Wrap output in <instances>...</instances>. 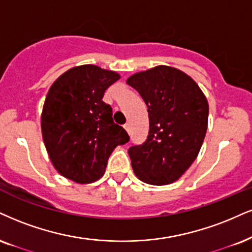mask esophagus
I'll use <instances>...</instances> for the list:
<instances>
[{
  "label": "esophagus",
  "mask_w": 252,
  "mask_h": 252,
  "mask_svg": "<svg viewBox=\"0 0 252 252\" xmlns=\"http://www.w3.org/2000/svg\"><path fill=\"white\" fill-rule=\"evenodd\" d=\"M124 128L126 129V132H127V133L131 132V125H129L128 123H127V124H125V125H124Z\"/></svg>",
  "instance_id": "esophagus-1"
}]
</instances>
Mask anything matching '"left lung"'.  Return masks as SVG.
<instances>
[{"label":"left lung","mask_w":252,"mask_h":252,"mask_svg":"<svg viewBox=\"0 0 252 252\" xmlns=\"http://www.w3.org/2000/svg\"><path fill=\"white\" fill-rule=\"evenodd\" d=\"M148 107L150 132L129 147L133 172L154 186L175 182L197 158L208 127L209 105L195 80L167 65L132 74L126 80Z\"/></svg>","instance_id":"1"}]
</instances>
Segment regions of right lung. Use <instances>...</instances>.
Instances as JSON below:
<instances>
[{
  "mask_svg": "<svg viewBox=\"0 0 252 252\" xmlns=\"http://www.w3.org/2000/svg\"><path fill=\"white\" fill-rule=\"evenodd\" d=\"M118 79L116 71L85 64L67 70L49 89L40 127L51 163L64 178L77 183L97 181L114 148L129 140L112 119V107L102 101Z\"/></svg>",
  "mask_w": 252,
  "mask_h": 252,
  "instance_id": "1",
  "label": "right lung"
}]
</instances>
